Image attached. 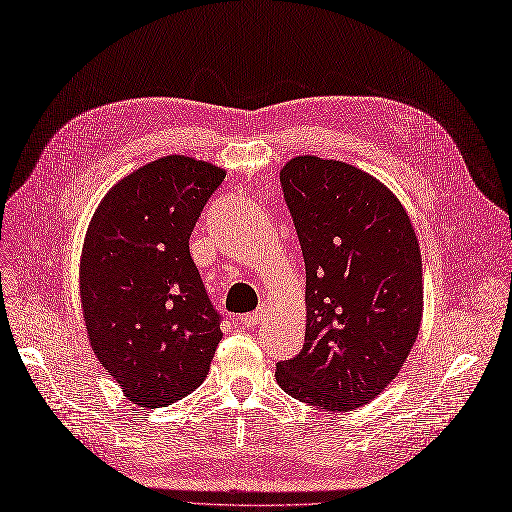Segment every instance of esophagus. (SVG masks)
<instances>
[{
	"label": "esophagus",
	"mask_w": 512,
	"mask_h": 512,
	"mask_svg": "<svg viewBox=\"0 0 512 512\" xmlns=\"http://www.w3.org/2000/svg\"><path fill=\"white\" fill-rule=\"evenodd\" d=\"M261 316H263V310L257 308L255 312L244 314V316L240 318V325H244V327H255V325L259 323V320H261Z\"/></svg>",
	"instance_id": "34e87169"
}]
</instances>
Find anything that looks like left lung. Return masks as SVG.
I'll list each match as a JSON object with an SVG mask.
<instances>
[{
	"mask_svg": "<svg viewBox=\"0 0 512 512\" xmlns=\"http://www.w3.org/2000/svg\"><path fill=\"white\" fill-rule=\"evenodd\" d=\"M280 185L306 263V344L276 365L280 388L327 411L375 399L422 323V255L403 204L346 162L299 156Z\"/></svg>",
	"mask_w": 512,
	"mask_h": 512,
	"instance_id": "1",
	"label": "left lung"
}]
</instances>
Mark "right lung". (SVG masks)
Returning a JSON list of instances; mask_svg holds the SVG:
<instances>
[{"mask_svg":"<svg viewBox=\"0 0 512 512\" xmlns=\"http://www.w3.org/2000/svg\"><path fill=\"white\" fill-rule=\"evenodd\" d=\"M225 173L166 156L109 189L80 261L90 346L139 407H166L194 392L221 339V314L189 255V236Z\"/></svg>","mask_w":512,"mask_h":512,"instance_id":"obj_1","label":"right lung"}]
</instances>
